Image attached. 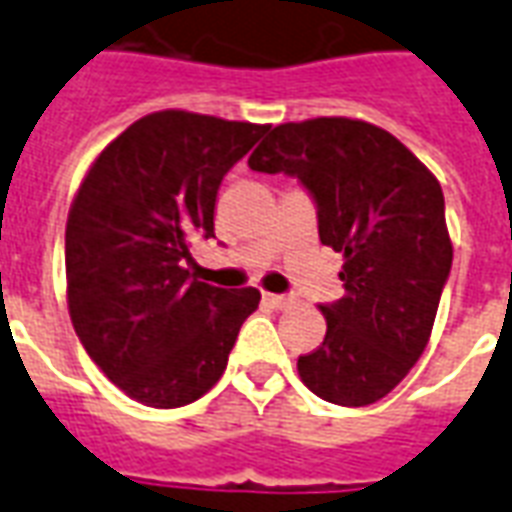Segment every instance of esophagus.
I'll return each mask as SVG.
<instances>
[{"instance_id":"obj_1","label":"esophagus","mask_w":512,"mask_h":512,"mask_svg":"<svg viewBox=\"0 0 512 512\" xmlns=\"http://www.w3.org/2000/svg\"><path fill=\"white\" fill-rule=\"evenodd\" d=\"M263 301L271 304V307H277V310H285V307L293 304V299H290V296H282V293H263Z\"/></svg>"}]
</instances>
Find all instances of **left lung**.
I'll list each match as a JSON object with an SVG mask.
<instances>
[{
    "mask_svg": "<svg viewBox=\"0 0 512 512\" xmlns=\"http://www.w3.org/2000/svg\"><path fill=\"white\" fill-rule=\"evenodd\" d=\"M249 167L296 175L321 244L343 255L345 296L321 307L326 337L299 356V378L337 406L376 403L425 351L450 277L439 180L389 131L351 117L271 128Z\"/></svg>",
    "mask_w": 512,
    "mask_h": 512,
    "instance_id": "8db88e82",
    "label": "left lung"
}]
</instances>
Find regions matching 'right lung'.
Returning a JSON list of instances; mask_svg holds the SVG:
<instances>
[{
  "label": "right lung",
  "instance_id": "add662e5",
  "mask_svg": "<svg viewBox=\"0 0 512 512\" xmlns=\"http://www.w3.org/2000/svg\"><path fill=\"white\" fill-rule=\"evenodd\" d=\"M268 126L183 109L139 117L98 153L65 227L68 312L84 351L128 397L178 408L222 378L260 290L191 277L222 178Z\"/></svg>",
  "mask_w": 512,
  "mask_h": 512
}]
</instances>
